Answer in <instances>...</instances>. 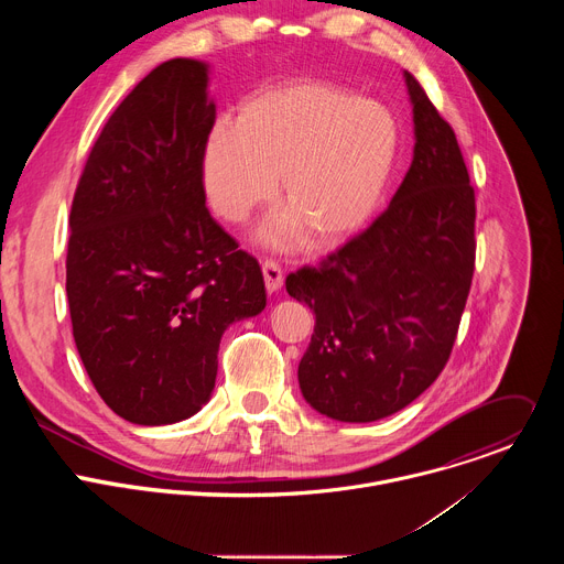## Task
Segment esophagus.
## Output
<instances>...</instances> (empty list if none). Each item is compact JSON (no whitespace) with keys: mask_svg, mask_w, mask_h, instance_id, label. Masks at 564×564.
Returning <instances> with one entry per match:
<instances>
[{"mask_svg":"<svg viewBox=\"0 0 564 564\" xmlns=\"http://www.w3.org/2000/svg\"><path fill=\"white\" fill-rule=\"evenodd\" d=\"M261 268H263V279H265L268 292L281 290V285H283V270H281V265L276 261H272V259H265Z\"/></svg>","mask_w":564,"mask_h":564,"instance_id":"esophagus-1","label":"esophagus"}]
</instances>
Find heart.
<instances>
[{
  "label": "heart",
  "instance_id": "b5f03b06",
  "mask_svg": "<svg viewBox=\"0 0 564 564\" xmlns=\"http://www.w3.org/2000/svg\"><path fill=\"white\" fill-rule=\"evenodd\" d=\"M399 153V124L379 102L328 83L252 94L236 122L218 120L203 149V183L216 214L246 218L272 198L276 176L290 209L261 227L292 246L305 227L318 246L357 231L377 209Z\"/></svg>",
  "mask_w": 564,
  "mask_h": 564
}]
</instances>
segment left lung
<instances>
[{"label":"left lung","instance_id":"1","mask_svg":"<svg viewBox=\"0 0 564 564\" xmlns=\"http://www.w3.org/2000/svg\"><path fill=\"white\" fill-rule=\"evenodd\" d=\"M413 163L390 205L346 246L288 274L314 312L299 364L307 404L339 422H375L444 370L475 270V192L453 127L413 73Z\"/></svg>","mask_w":564,"mask_h":564}]
</instances>
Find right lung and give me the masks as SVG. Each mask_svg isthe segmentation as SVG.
<instances>
[{
    "mask_svg": "<svg viewBox=\"0 0 564 564\" xmlns=\"http://www.w3.org/2000/svg\"><path fill=\"white\" fill-rule=\"evenodd\" d=\"M216 122L207 66H155L102 127L70 205L73 339L105 404L140 426L192 417L209 399L229 324L265 307L259 261L205 205Z\"/></svg>",
    "mask_w": 564,
    "mask_h": 564,
    "instance_id": "right-lung-1",
    "label": "right lung"
}]
</instances>
